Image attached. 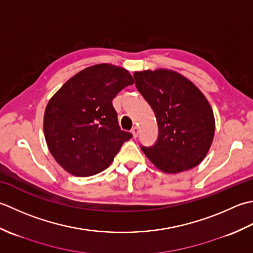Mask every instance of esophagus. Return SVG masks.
<instances>
[{
  "label": "esophagus",
  "mask_w": 253,
  "mask_h": 253,
  "mask_svg": "<svg viewBox=\"0 0 253 253\" xmlns=\"http://www.w3.org/2000/svg\"><path fill=\"white\" fill-rule=\"evenodd\" d=\"M131 133H132V135H133L134 138L137 137V135H138V127L137 126H134L132 130H131Z\"/></svg>",
  "instance_id": "obj_1"
}]
</instances>
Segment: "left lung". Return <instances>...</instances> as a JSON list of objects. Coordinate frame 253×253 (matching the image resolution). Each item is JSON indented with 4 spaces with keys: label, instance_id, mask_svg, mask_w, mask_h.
<instances>
[{
    "label": "left lung",
    "instance_id": "8db88e82",
    "mask_svg": "<svg viewBox=\"0 0 253 253\" xmlns=\"http://www.w3.org/2000/svg\"><path fill=\"white\" fill-rule=\"evenodd\" d=\"M138 91L155 112L159 136L142 147L154 166L179 173L203 161L213 143L215 118L209 100L187 77L169 69L134 73Z\"/></svg>",
    "mask_w": 253,
    "mask_h": 253
}]
</instances>
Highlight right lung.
<instances>
[{
	"label": "right lung",
	"mask_w": 253,
	"mask_h": 253,
	"mask_svg": "<svg viewBox=\"0 0 253 253\" xmlns=\"http://www.w3.org/2000/svg\"><path fill=\"white\" fill-rule=\"evenodd\" d=\"M134 80L130 72L109 63L88 66L50 98L43 116L49 152L65 171L89 177L110 166L132 134L118 125L112 99Z\"/></svg>",
	"instance_id": "right-lung-1"
}]
</instances>
